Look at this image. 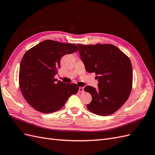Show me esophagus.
Returning <instances> with one entry per match:
<instances>
[{
  "mask_svg": "<svg viewBox=\"0 0 155 155\" xmlns=\"http://www.w3.org/2000/svg\"><path fill=\"white\" fill-rule=\"evenodd\" d=\"M79 92H80V93L84 92V88L83 87H79Z\"/></svg>",
  "mask_w": 155,
  "mask_h": 155,
  "instance_id": "obj_1",
  "label": "esophagus"
}]
</instances>
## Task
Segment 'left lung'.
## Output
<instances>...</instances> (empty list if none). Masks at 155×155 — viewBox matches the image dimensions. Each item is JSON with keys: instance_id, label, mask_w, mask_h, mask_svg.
I'll return each instance as SVG.
<instances>
[{"instance_id": "obj_1", "label": "left lung", "mask_w": 155, "mask_h": 155, "mask_svg": "<svg viewBox=\"0 0 155 155\" xmlns=\"http://www.w3.org/2000/svg\"><path fill=\"white\" fill-rule=\"evenodd\" d=\"M78 46L86 70L94 72L99 82L97 89L91 86L84 88L92 97L87 109L100 116L113 114L127 100L132 90L133 68L129 58L110 44Z\"/></svg>"}]
</instances>
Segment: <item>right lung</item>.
I'll list each match as a JSON object with an SVG mask.
<instances>
[{
	"instance_id": "1",
	"label": "right lung",
	"mask_w": 155,
	"mask_h": 155,
	"mask_svg": "<svg viewBox=\"0 0 155 155\" xmlns=\"http://www.w3.org/2000/svg\"><path fill=\"white\" fill-rule=\"evenodd\" d=\"M74 44L45 40L29 49L21 60L18 83L22 96L36 110L51 113L64 105L76 94V83H65L54 77L63 55L78 51Z\"/></svg>"
}]
</instances>
